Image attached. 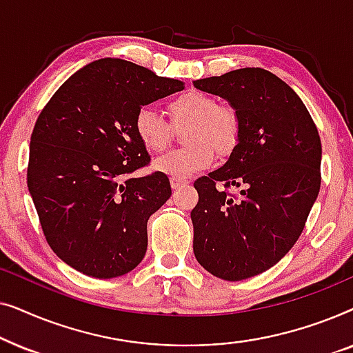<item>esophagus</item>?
I'll list each match as a JSON object with an SVG mask.
<instances>
[{"label": "esophagus", "instance_id": "obj_1", "mask_svg": "<svg viewBox=\"0 0 353 353\" xmlns=\"http://www.w3.org/2000/svg\"><path fill=\"white\" fill-rule=\"evenodd\" d=\"M186 183H188V180H181V178H172V180H170V185H172L173 190H178V188L185 186Z\"/></svg>", "mask_w": 353, "mask_h": 353}]
</instances>
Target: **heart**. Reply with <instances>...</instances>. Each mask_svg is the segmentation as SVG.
<instances>
[{
    "label": "heart",
    "instance_id": "obj_1",
    "mask_svg": "<svg viewBox=\"0 0 353 353\" xmlns=\"http://www.w3.org/2000/svg\"><path fill=\"white\" fill-rule=\"evenodd\" d=\"M172 127L185 128V149H176L156 159L154 170L172 178H185L204 170L219 154L233 151L239 138L238 112L228 104H219L202 91H186L167 103ZM134 132L149 152H161L172 141V128L154 110L143 108L134 117Z\"/></svg>",
    "mask_w": 353,
    "mask_h": 353
}]
</instances>
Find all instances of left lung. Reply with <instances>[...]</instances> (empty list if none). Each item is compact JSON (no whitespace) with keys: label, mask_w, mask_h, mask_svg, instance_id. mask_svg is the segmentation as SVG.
Returning a JSON list of instances; mask_svg holds the SVG:
<instances>
[{"label":"left lung","mask_w":353,"mask_h":353,"mask_svg":"<svg viewBox=\"0 0 353 353\" xmlns=\"http://www.w3.org/2000/svg\"><path fill=\"white\" fill-rule=\"evenodd\" d=\"M230 103L238 144L223 167L194 183L192 249L202 267L226 281L276 265L301 236L321 185V141L291 86L259 67L192 81ZM224 187H241L239 196Z\"/></svg>","instance_id":"1"}]
</instances>
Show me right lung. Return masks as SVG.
Instances as JSON below:
<instances>
[{"label":"right lung","mask_w":353,"mask_h":353,"mask_svg":"<svg viewBox=\"0 0 353 353\" xmlns=\"http://www.w3.org/2000/svg\"><path fill=\"white\" fill-rule=\"evenodd\" d=\"M185 83L105 57L69 77L38 115L27 185L54 254L77 272L109 279L148 249V220L172 196L163 173L127 178L151 157L134 132L143 105Z\"/></svg>","instance_id":"1"}]
</instances>
